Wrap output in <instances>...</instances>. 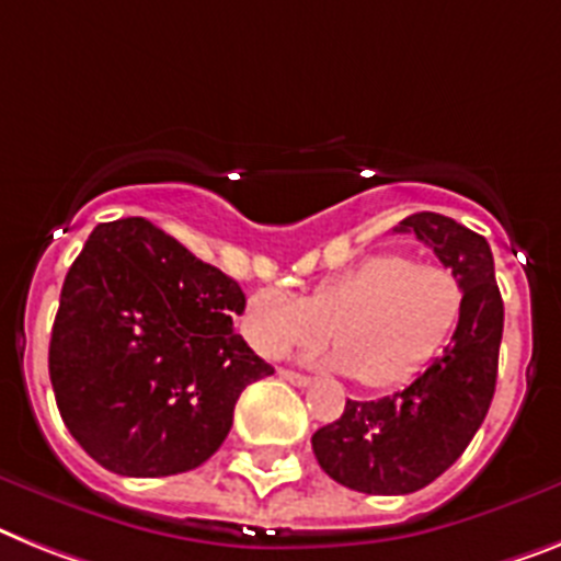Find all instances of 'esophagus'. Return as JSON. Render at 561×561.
<instances>
[{
	"mask_svg": "<svg viewBox=\"0 0 561 561\" xmlns=\"http://www.w3.org/2000/svg\"><path fill=\"white\" fill-rule=\"evenodd\" d=\"M279 376H282V379H285V382L296 385V388H308V385L313 382V379H310V376L296 374V370H288V368H282V370H279Z\"/></svg>",
	"mask_w": 561,
	"mask_h": 561,
	"instance_id": "34e87169",
	"label": "esophagus"
}]
</instances>
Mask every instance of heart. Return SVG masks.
<instances>
[{
  "label": "heart",
  "instance_id": "b5f03b06",
  "mask_svg": "<svg viewBox=\"0 0 561 561\" xmlns=\"http://www.w3.org/2000/svg\"><path fill=\"white\" fill-rule=\"evenodd\" d=\"M462 285L445 267L376 253L319 282L305 299L259 290L242 310V333L267 359L319 347L333 333V368L382 390L431 365L462 317Z\"/></svg>",
  "mask_w": 561,
  "mask_h": 561
}]
</instances>
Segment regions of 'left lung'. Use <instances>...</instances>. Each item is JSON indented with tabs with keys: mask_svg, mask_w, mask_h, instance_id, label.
Returning <instances> with one entry per match:
<instances>
[{
	"mask_svg": "<svg viewBox=\"0 0 561 561\" xmlns=\"http://www.w3.org/2000/svg\"><path fill=\"white\" fill-rule=\"evenodd\" d=\"M416 233L462 285V317L450 345L408 388L374 402L347 399L345 413L313 433L317 462L351 491L399 496L422 491L465 454L496 390L505 308L484 237L450 216L413 214Z\"/></svg>",
	"mask_w": 561,
	"mask_h": 561,
	"instance_id": "obj_1",
	"label": "left lung"
}]
</instances>
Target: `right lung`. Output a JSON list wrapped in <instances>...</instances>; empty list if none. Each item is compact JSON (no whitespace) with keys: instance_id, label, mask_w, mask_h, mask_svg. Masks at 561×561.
<instances>
[{"instance_id":"right-lung-1","label":"right lung","mask_w":561,"mask_h":561,"mask_svg":"<svg viewBox=\"0 0 561 561\" xmlns=\"http://www.w3.org/2000/svg\"><path fill=\"white\" fill-rule=\"evenodd\" d=\"M239 282L142 216L102 222L65 276L48 368L70 436L119 477L199 468L273 368L233 333Z\"/></svg>"}]
</instances>
